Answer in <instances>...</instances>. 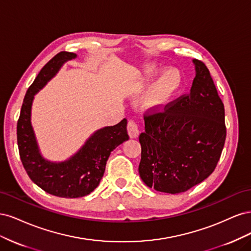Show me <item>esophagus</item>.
I'll return each instance as SVG.
<instances>
[{
    "mask_svg": "<svg viewBox=\"0 0 251 251\" xmlns=\"http://www.w3.org/2000/svg\"><path fill=\"white\" fill-rule=\"evenodd\" d=\"M127 133L131 138H136L139 135V125L135 120H130L127 123Z\"/></svg>",
    "mask_w": 251,
    "mask_h": 251,
    "instance_id": "34e87169",
    "label": "esophagus"
}]
</instances>
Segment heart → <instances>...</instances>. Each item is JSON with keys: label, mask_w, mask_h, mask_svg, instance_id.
Listing matches in <instances>:
<instances>
[{"label": "heart", "mask_w": 251, "mask_h": 251, "mask_svg": "<svg viewBox=\"0 0 251 251\" xmlns=\"http://www.w3.org/2000/svg\"><path fill=\"white\" fill-rule=\"evenodd\" d=\"M159 70L155 66L149 67L147 69V79L144 87L148 86V82L153 79L158 74ZM182 83V75L177 69H170L163 73L154 86L150 89L147 94L146 103L149 108H161L168 104L173 96L178 92Z\"/></svg>", "instance_id": "1"}]
</instances>
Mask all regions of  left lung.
<instances>
[{
    "mask_svg": "<svg viewBox=\"0 0 251 251\" xmlns=\"http://www.w3.org/2000/svg\"><path fill=\"white\" fill-rule=\"evenodd\" d=\"M191 92L144 115L139 175L157 192L180 194L215 171L226 139L225 110L209 70L194 59Z\"/></svg>",
    "mask_w": 251,
    "mask_h": 251,
    "instance_id": "8db88e82",
    "label": "left lung"
}]
</instances>
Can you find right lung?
I'll use <instances>...</instances> for the list:
<instances>
[{
  "instance_id": "obj_1",
  "label": "right lung",
  "mask_w": 251,
  "mask_h": 251,
  "mask_svg": "<svg viewBox=\"0 0 251 251\" xmlns=\"http://www.w3.org/2000/svg\"><path fill=\"white\" fill-rule=\"evenodd\" d=\"M74 57V53L62 51L42 68L25 95L17 126L20 158L29 178L45 192L62 198H79L92 193L103 176L111 151L128 139L125 118L116 126L95 132L69 160L52 163L41 156L30 123L33 97L65 62Z\"/></svg>"
}]
</instances>
